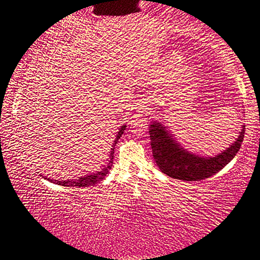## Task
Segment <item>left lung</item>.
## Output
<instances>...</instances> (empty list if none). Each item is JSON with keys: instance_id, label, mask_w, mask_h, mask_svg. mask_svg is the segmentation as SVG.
Masks as SVG:
<instances>
[{"instance_id": "1", "label": "left lung", "mask_w": 260, "mask_h": 260, "mask_svg": "<svg viewBox=\"0 0 260 260\" xmlns=\"http://www.w3.org/2000/svg\"><path fill=\"white\" fill-rule=\"evenodd\" d=\"M244 129L243 126L234 143L214 157H201L187 151L158 121L149 126V134L153 158L162 173L183 181H199L219 172L236 156L243 142Z\"/></svg>"}]
</instances>
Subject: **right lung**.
Returning a JSON list of instances; mask_svg holds the SVG:
<instances>
[{
  "label": "right lung",
  "instance_id": "obj_1",
  "mask_svg": "<svg viewBox=\"0 0 260 260\" xmlns=\"http://www.w3.org/2000/svg\"><path fill=\"white\" fill-rule=\"evenodd\" d=\"M126 128V125L121 126V128L118 132V134L116 136V140H114V143L111 148V151H110V161L108 162L107 166H104V169L102 171H100V172H96L93 174H88L86 177H81L79 179L76 180H64V181H57V180H49L50 182L52 183H56V184H59V186H64V187H89V186H94L100 181H102L104 179L105 175L109 173V170L111 169L112 166V162H113V153H114V146H116L118 140L120 139V136L124 133V131ZM47 179V178H45Z\"/></svg>",
  "mask_w": 260,
  "mask_h": 260
}]
</instances>
